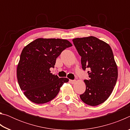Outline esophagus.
<instances>
[{"mask_svg":"<svg viewBox=\"0 0 130 130\" xmlns=\"http://www.w3.org/2000/svg\"><path fill=\"white\" fill-rule=\"evenodd\" d=\"M69 82L71 84H74L76 82V80H69Z\"/></svg>","mask_w":130,"mask_h":130,"instance_id":"1","label":"esophagus"}]
</instances>
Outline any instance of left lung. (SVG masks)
<instances>
[{
	"label": "left lung",
	"mask_w": 130,
	"mask_h": 130,
	"mask_svg": "<svg viewBox=\"0 0 130 130\" xmlns=\"http://www.w3.org/2000/svg\"><path fill=\"white\" fill-rule=\"evenodd\" d=\"M72 41L81 57L83 69L90 70L89 79L84 80L86 89L80 99L85 104L96 106L109 98L117 81L118 68L112 50L108 44L94 37Z\"/></svg>",
	"instance_id": "obj_1"
}]
</instances>
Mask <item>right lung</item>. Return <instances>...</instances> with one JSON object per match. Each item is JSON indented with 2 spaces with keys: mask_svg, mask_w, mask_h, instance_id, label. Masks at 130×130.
Wrapping results in <instances>:
<instances>
[{
  "mask_svg": "<svg viewBox=\"0 0 130 130\" xmlns=\"http://www.w3.org/2000/svg\"><path fill=\"white\" fill-rule=\"evenodd\" d=\"M72 43L66 39L38 38L23 48L17 67V79L22 91L31 102L43 104L58 94L67 78L50 73L56 58Z\"/></svg>",
  "mask_w": 130,
  "mask_h": 130,
  "instance_id": "obj_1",
  "label": "right lung"
}]
</instances>
